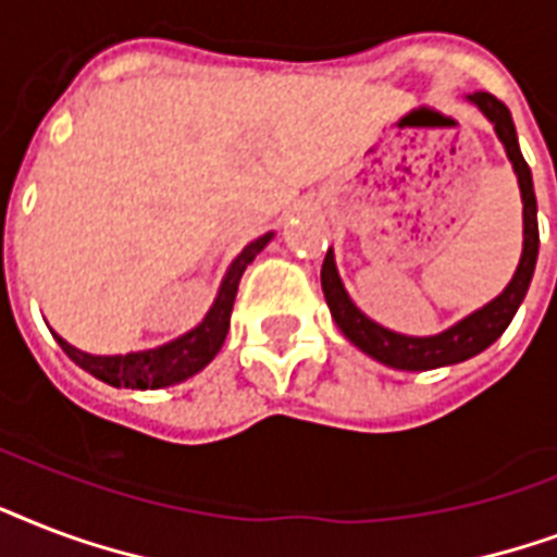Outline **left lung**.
<instances>
[{
	"label": "left lung",
	"mask_w": 557,
	"mask_h": 557,
	"mask_svg": "<svg viewBox=\"0 0 557 557\" xmlns=\"http://www.w3.org/2000/svg\"><path fill=\"white\" fill-rule=\"evenodd\" d=\"M471 101L488 115L499 141L506 145L508 159L515 165L517 183H520V194H523V256H520L515 278L508 282L506 290L499 293L494 301H488L485 308L462 319L459 325L447 327L438 337H404V334H392V331L381 327L355 308V301L348 299L346 287L339 282L331 249H327L325 261H322V293H325L327 308H331V317L339 325V331L360 351L381 360L383 366L400 369V372H426V369H438V366H454L485 351L506 331L508 322L515 319L517 308H520V301L529 290V282H532L534 261H537L541 238H537V202H534L532 171L525 165L520 145H517L511 113H508L506 103L497 101L491 92H473Z\"/></svg>",
	"instance_id": "left-lung-1"
}]
</instances>
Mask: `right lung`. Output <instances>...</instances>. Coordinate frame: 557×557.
Listing matches in <instances>:
<instances>
[{
    "mask_svg": "<svg viewBox=\"0 0 557 557\" xmlns=\"http://www.w3.org/2000/svg\"><path fill=\"white\" fill-rule=\"evenodd\" d=\"M273 235H264V238L252 240L238 258L235 264L230 267V273L220 284V293L214 305H211L209 317L202 319L200 325L194 327L191 334L174 339L162 348H153V351H139V355H115V357H95L86 355V351H77L75 346H69L66 339H60V348L66 351L72 360H75L81 369H86L89 374H95L98 381L110 383V386H119V389H162V386H174V383L191 377L214 360V355L223 346V339L230 334V317L232 305H235V296H238L240 275L247 270V264H252V258L267 247V240Z\"/></svg>",
    "mask_w": 557,
    "mask_h": 557,
    "instance_id": "1",
    "label": "right lung"
}]
</instances>
